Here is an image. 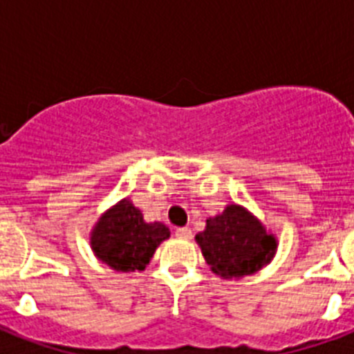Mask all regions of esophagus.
Returning <instances> with one entry per match:
<instances>
[{
  "label": "esophagus",
  "mask_w": 354,
  "mask_h": 354,
  "mask_svg": "<svg viewBox=\"0 0 354 354\" xmlns=\"http://www.w3.org/2000/svg\"><path fill=\"white\" fill-rule=\"evenodd\" d=\"M175 236L179 237V239H192V230H189V228L187 227H183V228H177V230H175Z\"/></svg>",
  "instance_id": "34e87169"
}]
</instances>
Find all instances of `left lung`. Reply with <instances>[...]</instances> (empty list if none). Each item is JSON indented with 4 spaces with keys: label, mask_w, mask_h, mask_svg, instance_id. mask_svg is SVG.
Here are the masks:
<instances>
[{
    "label": "left lung",
    "mask_w": 354,
    "mask_h": 354,
    "mask_svg": "<svg viewBox=\"0 0 354 354\" xmlns=\"http://www.w3.org/2000/svg\"><path fill=\"white\" fill-rule=\"evenodd\" d=\"M211 271L223 280H239L261 271L277 255L278 239L257 216L239 204H228L211 216L196 234Z\"/></svg>",
    "instance_id": "obj_1"
}]
</instances>
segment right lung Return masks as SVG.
<instances>
[{"label":"right lung","mask_w":354,"mask_h":354,"mask_svg":"<svg viewBox=\"0 0 354 354\" xmlns=\"http://www.w3.org/2000/svg\"><path fill=\"white\" fill-rule=\"evenodd\" d=\"M170 237L167 225L147 223L129 198L118 200L99 216L90 232V248L102 264L120 273L143 271L162 241Z\"/></svg>","instance_id":"obj_1"}]
</instances>
